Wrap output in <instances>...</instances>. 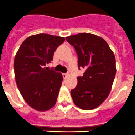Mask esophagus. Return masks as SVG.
I'll return each mask as SVG.
<instances>
[{"mask_svg":"<svg viewBox=\"0 0 135 135\" xmlns=\"http://www.w3.org/2000/svg\"><path fill=\"white\" fill-rule=\"evenodd\" d=\"M62 76H63V77H64V79H65V78H66L67 76H68V74H65V73L62 74Z\"/></svg>","mask_w":135,"mask_h":135,"instance_id":"obj_1","label":"esophagus"}]
</instances>
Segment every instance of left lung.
I'll list each match as a JSON object with an SVG mask.
<instances>
[{
    "mask_svg": "<svg viewBox=\"0 0 135 135\" xmlns=\"http://www.w3.org/2000/svg\"><path fill=\"white\" fill-rule=\"evenodd\" d=\"M65 39L76 50L78 69L85 70L71 90L74 103L84 110L95 109L106 99L112 89L116 73L114 53L105 40L95 34L80 33Z\"/></svg>",
    "mask_w": 135,
    "mask_h": 135,
    "instance_id": "8db88e82",
    "label": "left lung"
}]
</instances>
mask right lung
I'll return each mask as SVG.
<instances>
[{"label": "right lung", "instance_id": "right-lung-1", "mask_svg": "<svg viewBox=\"0 0 135 135\" xmlns=\"http://www.w3.org/2000/svg\"><path fill=\"white\" fill-rule=\"evenodd\" d=\"M64 37L38 34L26 39L14 60L15 81L26 103L34 109L45 112L55 105L61 86V73L47 70L54 52Z\"/></svg>", "mask_w": 135, "mask_h": 135}]
</instances>
